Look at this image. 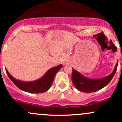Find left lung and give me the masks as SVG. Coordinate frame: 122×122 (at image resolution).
<instances>
[{
	"label": "left lung",
	"instance_id": "obj_1",
	"mask_svg": "<svg viewBox=\"0 0 122 122\" xmlns=\"http://www.w3.org/2000/svg\"><path fill=\"white\" fill-rule=\"evenodd\" d=\"M117 68V63L116 65L114 71L109 76L100 79H90L83 76L72 68V81L78 90L85 93H92L102 89L110 83L114 77Z\"/></svg>",
	"mask_w": 122,
	"mask_h": 122
}]
</instances>
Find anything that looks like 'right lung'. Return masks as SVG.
Returning a JSON list of instances; mask_svg holds the SVG:
<instances>
[{"label":"right lung","instance_id":"right-lung-1","mask_svg":"<svg viewBox=\"0 0 122 122\" xmlns=\"http://www.w3.org/2000/svg\"><path fill=\"white\" fill-rule=\"evenodd\" d=\"M62 67V66L61 64L50 69L42 78L31 82H24L18 80L9 73L6 69V72L9 78L19 89L30 93H41L48 90L52 84L55 74Z\"/></svg>","mask_w":122,"mask_h":122}]
</instances>
